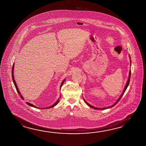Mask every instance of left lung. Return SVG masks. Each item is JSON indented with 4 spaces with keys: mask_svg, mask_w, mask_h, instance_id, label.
I'll return each instance as SVG.
<instances>
[{
    "mask_svg": "<svg viewBox=\"0 0 146 146\" xmlns=\"http://www.w3.org/2000/svg\"><path fill=\"white\" fill-rule=\"evenodd\" d=\"M129 59H130V62H131V65L130 66H131V57H130V56L129 55ZM131 70H129V76H128V80H127V83H126V85H125V87H124V90H123V92H122V94L120 96V97H119V98L117 100H116V102H115V103H114V104L112 105V106H111L110 107H108L106 108H97L95 107H94V106H92V105H90V104H89L87 102H86V101L83 98L84 100L85 101V102L86 104L89 107H90L92 108L93 109H96V110H105V109H109V108H110L113 107H114L115 105H116L118 102H119V101L120 100V99H121V98L122 97V96H123L124 95V92H125V91H126V90L127 89V87H128V85H129V81H130V78H131Z\"/></svg>",
    "mask_w": 146,
    "mask_h": 146,
    "instance_id": "1",
    "label": "left lung"
}]
</instances>
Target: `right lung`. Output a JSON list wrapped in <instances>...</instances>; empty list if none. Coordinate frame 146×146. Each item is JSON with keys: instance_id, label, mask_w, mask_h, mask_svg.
<instances>
[{"instance_id": "1", "label": "right lung", "mask_w": 146, "mask_h": 146, "mask_svg": "<svg viewBox=\"0 0 146 146\" xmlns=\"http://www.w3.org/2000/svg\"><path fill=\"white\" fill-rule=\"evenodd\" d=\"M14 65H15V63H13V66H12V80H13V83L15 84V88L17 89V92H18V93L19 94V95H20V97H21V98L22 99V100H23L24 98H23V96L21 95V93L20 92V91H19V90L18 89V86H17V84H16V82H15V78H14V75H13V70H14ZM66 80V79H64V80H63L62 82V83L61 84V85H60V89H61V87L63 85V84L64 83V81ZM60 97H61V96H60L59 98L58 99V100H57L56 102L54 104H52V105H51L50 106H49V107L47 108H38L36 106H35L34 105H33V104H30L29 102H26V104H28L29 106H30L31 107H32L34 108H38V109H49V108H53L54 107V106H56V105H57L58 104V102H59V99L60 98Z\"/></svg>"}]
</instances>
